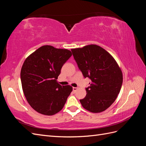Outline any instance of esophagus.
Listing matches in <instances>:
<instances>
[{
  "mask_svg": "<svg viewBox=\"0 0 146 146\" xmlns=\"http://www.w3.org/2000/svg\"><path fill=\"white\" fill-rule=\"evenodd\" d=\"M72 90H73V91H74V92H76V91L77 90V88L73 87V88H72Z\"/></svg>",
  "mask_w": 146,
  "mask_h": 146,
  "instance_id": "esophagus-1",
  "label": "esophagus"
}]
</instances>
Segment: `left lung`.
I'll use <instances>...</instances> for the list:
<instances>
[{
	"mask_svg": "<svg viewBox=\"0 0 146 146\" xmlns=\"http://www.w3.org/2000/svg\"><path fill=\"white\" fill-rule=\"evenodd\" d=\"M78 69L91 80L86 88L85 98L80 100L83 107L92 113L105 111L115 101L123 77L116 61L104 48L97 45L71 49Z\"/></svg>",
	"mask_w": 146,
	"mask_h": 146,
	"instance_id": "8db88e82",
	"label": "left lung"
}]
</instances>
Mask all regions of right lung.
Returning <instances> with one entry per match:
<instances>
[{
    "label": "right lung",
    "mask_w": 146,
    "mask_h": 146,
    "mask_svg": "<svg viewBox=\"0 0 146 146\" xmlns=\"http://www.w3.org/2000/svg\"><path fill=\"white\" fill-rule=\"evenodd\" d=\"M71 56L68 49L47 45L38 48L25 60L21 71L22 87L35 111L51 116L63 108L72 87L61 86L56 79Z\"/></svg>",
    "instance_id": "right-lung-1"
}]
</instances>
